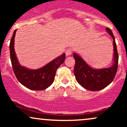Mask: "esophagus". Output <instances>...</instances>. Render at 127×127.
Listing matches in <instances>:
<instances>
[{"label":"esophagus","mask_w":127,"mask_h":127,"mask_svg":"<svg viewBox=\"0 0 127 127\" xmlns=\"http://www.w3.org/2000/svg\"><path fill=\"white\" fill-rule=\"evenodd\" d=\"M72 50L71 49H67L66 51H65V55H67V56H69V55H70L72 54Z\"/></svg>","instance_id":"1"}]
</instances>
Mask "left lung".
I'll list each match as a JSON object with an SVG mask.
<instances>
[{"mask_svg": "<svg viewBox=\"0 0 127 127\" xmlns=\"http://www.w3.org/2000/svg\"><path fill=\"white\" fill-rule=\"evenodd\" d=\"M106 30L113 40V64L111 67L95 69L87 64L81 57L73 53V58L75 60L74 74L76 80L82 87L90 91H99L108 86L114 79L117 72L119 56L115 37L110 29L107 27Z\"/></svg>", "mask_w": 127, "mask_h": 127, "instance_id": "obj_1", "label": "left lung"}]
</instances>
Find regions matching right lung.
I'll list each match as a JSON object with an SVG mask.
<instances>
[{
    "instance_id": "right-lung-1",
    "label": "right lung",
    "mask_w": 127,
    "mask_h": 127,
    "mask_svg": "<svg viewBox=\"0 0 127 127\" xmlns=\"http://www.w3.org/2000/svg\"><path fill=\"white\" fill-rule=\"evenodd\" d=\"M16 32L17 29L13 33L9 45L10 57L16 78L22 85L30 90L41 91L48 88L54 81L57 69L64 62L65 54H63L39 69L31 70L21 66L14 50V39Z\"/></svg>"
}]
</instances>
